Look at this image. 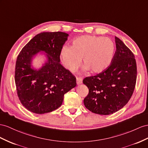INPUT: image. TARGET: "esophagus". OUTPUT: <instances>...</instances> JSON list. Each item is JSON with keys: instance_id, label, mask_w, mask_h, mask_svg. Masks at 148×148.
Segmentation results:
<instances>
[{"instance_id": "34e87169", "label": "esophagus", "mask_w": 148, "mask_h": 148, "mask_svg": "<svg viewBox=\"0 0 148 148\" xmlns=\"http://www.w3.org/2000/svg\"><path fill=\"white\" fill-rule=\"evenodd\" d=\"M76 82H77V84H81L82 83V78L81 77H76Z\"/></svg>"}]
</instances>
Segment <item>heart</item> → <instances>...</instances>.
Here are the masks:
<instances>
[{
  "label": "heart",
  "instance_id": "obj_1",
  "mask_svg": "<svg viewBox=\"0 0 148 148\" xmlns=\"http://www.w3.org/2000/svg\"><path fill=\"white\" fill-rule=\"evenodd\" d=\"M115 51V44L109 38L84 35L75 39L71 47H63L60 57L64 67L71 73L78 70L82 59L83 71L98 73L109 66Z\"/></svg>",
  "mask_w": 148,
  "mask_h": 148
}]
</instances>
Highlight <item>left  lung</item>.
<instances>
[{
  "label": "left lung",
  "mask_w": 148,
  "mask_h": 148,
  "mask_svg": "<svg viewBox=\"0 0 148 148\" xmlns=\"http://www.w3.org/2000/svg\"><path fill=\"white\" fill-rule=\"evenodd\" d=\"M116 51L109 66L83 83L89 89L84 99L85 107L101 115H109L122 109L134 92L137 67L133 54L123 42L115 37Z\"/></svg>",
  "instance_id": "1"
}]
</instances>
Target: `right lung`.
Here are the masks:
<instances>
[{
    "mask_svg": "<svg viewBox=\"0 0 148 148\" xmlns=\"http://www.w3.org/2000/svg\"><path fill=\"white\" fill-rule=\"evenodd\" d=\"M69 34L62 32L38 34L22 48L17 56L15 82L24 106L41 114L62 105L64 96L76 86V78L60 63V53ZM38 54L47 58L39 69L32 65Z\"/></svg>",
    "mask_w": 148,
    "mask_h": 148,
    "instance_id": "obj_1",
    "label": "right lung"
}]
</instances>
